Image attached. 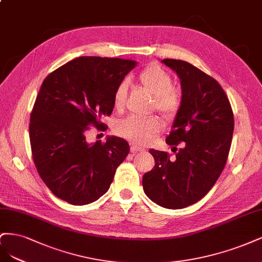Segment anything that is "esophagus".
Masks as SVG:
<instances>
[{
    "label": "esophagus",
    "mask_w": 262,
    "mask_h": 262,
    "mask_svg": "<svg viewBox=\"0 0 262 262\" xmlns=\"http://www.w3.org/2000/svg\"><path fill=\"white\" fill-rule=\"evenodd\" d=\"M143 149L141 147H138L136 145H132L130 146V152L135 154V152H142Z\"/></svg>",
    "instance_id": "obj_1"
}]
</instances>
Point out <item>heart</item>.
Masks as SVG:
<instances>
[{
    "label": "heart",
    "instance_id": "heart-1",
    "mask_svg": "<svg viewBox=\"0 0 262 262\" xmlns=\"http://www.w3.org/2000/svg\"><path fill=\"white\" fill-rule=\"evenodd\" d=\"M138 79L140 85L155 97V108L165 119H172L181 106V95L173 86L172 75L160 65L150 64L143 69ZM127 96V82L122 81L114 92V106L122 108ZM161 130V122L156 116L130 115L119 121L115 132L138 145H146Z\"/></svg>",
    "mask_w": 262,
    "mask_h": 262
}]
</instances>
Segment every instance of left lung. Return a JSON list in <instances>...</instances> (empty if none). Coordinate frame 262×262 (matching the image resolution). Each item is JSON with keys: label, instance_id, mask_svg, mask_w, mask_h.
<instances>
[{"label": "left lung", "instance_id": "obj_1", "mask_svg": "<svg viewBox=\"0 0 262 262\" xmlns=\"http://www.w3.org/2000/svg\"><path fill=\"white\" fill-rule=\"evenodd\" d=\"M181 79L182 101L166 137L175 158L150 149L155 167L142 177L149 199L166 209L196 204L213 187L229 157L234 115L229 98L213 77L185 61L164 58ZM181 142L183 147L176 148Z\"/></svg>", "mask_w": 262, "mask_h": 262}]
</instances>
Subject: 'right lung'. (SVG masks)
Returning a JSON list of instances; mask_svg holds the SVG:
<instances>
[{"instance_id":"obj_1","label":"right lung","mask_w":262,"mask_h":262,"mask_svg":"<svg viewBox=\"0 0 262 262\" xmlns=\"http://www.w3.org/2000/svg\"><path fill=\"white\" fill-rule=\"evenodd\" d=\"M136 62L80 56L43 80L30 114L29 137L37 171L54 195L74 206L88 205L108 190L114 174L129 154L128 142L107 137L88 143L89 126L114 107V92Z\"/></svg>"}]
</instances>
